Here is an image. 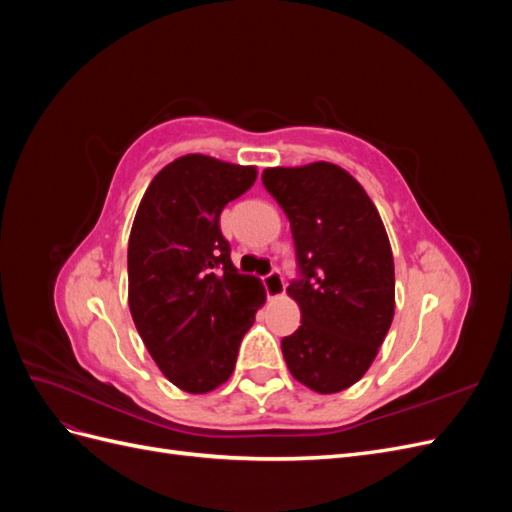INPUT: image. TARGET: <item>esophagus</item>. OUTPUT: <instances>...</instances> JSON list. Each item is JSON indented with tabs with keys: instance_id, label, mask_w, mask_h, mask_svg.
I'll return each mask as SVG.
<instances>
[{
	"instance_id": "obj_1",
	"label": "esophagus",
	"mask_w": 512,
	"mask_h": 512,
	"mask_svg": "<svg viewBox=\"0 0 512 512\" xmlns=\"http://www.w3.org/2000/svg\"><path fill=\"white\" fill-rule=\"evenodd\" d=\"M262 284H265V290H267V297H280V294H284V277L280 271H271L269 275L262 277Z\"/></svg>"
}]
</instances>
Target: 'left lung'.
I'll use <instances>...</instances> for the list:
<instances>
[{
	"label": "left lung",
	"instance_id": "8db88e82",
	"mask_svg": "<svg viewBox=\"0 0 512 512\" xmlns=\"http://www.w3.org/2000/svg\"><path fill=\"white\" fill-rule=\"evenodd\" d=\"M262 185L290 220L301 327L282 339L290 374L337 393L374 363L395 314V267L378 209L344 168H267Z\"/></svg>",
	"mask_w": 512,
	"mask_h": 512
}]
</instances>
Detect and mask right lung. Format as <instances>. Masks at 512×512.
Masks as SVG:
<instances>
[{"label": "right lung", "mask_w": 512, "mask_h": 512, "mask_svg": "<svg viewBox=\"0 0 512 512\" xmlns=\"http://www.w3.org/2000/svg\"><path fill=\"white\" fill-rule=\"evenodd\" d=\"M256 181L254 166L183 156L153 177L130 232L128 303L162 374L188 393L224 384L265 288L230 260L220 213Z\"/></svg>", "instance_id": "add662e5"}]
</instances>
